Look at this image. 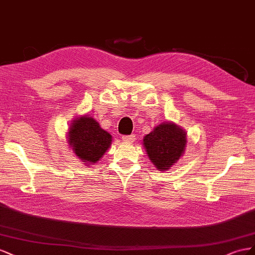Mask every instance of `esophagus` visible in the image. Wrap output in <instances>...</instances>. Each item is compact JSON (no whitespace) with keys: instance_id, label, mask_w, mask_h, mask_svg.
Segmentation results:
<instances>
[{"instance_id":"1","label":"esophagus","mask_w":255,"mask_h":255,"mask_svg":"<svg viewBox=\"0 0 255 255\" xmlns=\"http://www.w3.org/2000/svg\"><path fill=\"white\" fill-rule=\"evenodd\" d=\"M135 140V135L131 134V135H123L122 136V141L124 143H132Z\"/></svg>"}]
</instances>
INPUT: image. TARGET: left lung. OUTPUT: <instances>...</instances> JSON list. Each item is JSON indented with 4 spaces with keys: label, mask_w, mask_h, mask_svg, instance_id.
Instances as JSON below:
<instances>
[{
    "label": "left lung",
    "mask_w": 255,
    "mask_h": 255,
    "mask_svg": "<svg viewBox=\"0 0 255 255\" xmlns=\"http://www.w3.org/2000/svg\"><path fill=\"white\" fill-rule=\"evenodd\" d=\"M187 132L173 122H162L143 137L146 154L159 171H168L184 155Z\"/></svg>",
    "instance_id": "1"
}]
</instances>
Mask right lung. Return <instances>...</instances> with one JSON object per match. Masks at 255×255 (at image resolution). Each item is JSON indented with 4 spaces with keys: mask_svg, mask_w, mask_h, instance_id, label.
Instances as JSON below:
<instances>
[{
    "mask_svg": "<svg viewBox=\"0 0 255 255\" xmlns=\"http://www.w3.org/2000/svg\"><path fill=\"white\" fill-rule=\"evenodd\" d=\"M67 143L78 159L86 165L97 163L112 144V135L100 127L93 116H78L71 122Z\"/></svg>",
    "mask_w": 255,
    "mask_h": 255,
    "instance_id": "add662e5",
    "label": "right lung"
}]
</instances>
